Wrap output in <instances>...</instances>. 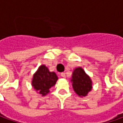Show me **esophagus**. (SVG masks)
Masks as SVG:
<instances>
[{
	"label": "esophagus",
	"instance_id": "obj_1",
	"mask_svg": "<svg viewBox=\"0 0 123 123\" xmlns=\"http://www.w3.org/2000/svg\"><path fill=\"white\" fill-rule=\"evenodd\" d=\"M61 76L62 78L66 77V74H65V73H61Z\"/></svg>",
	"mask_w": 123,
	"mask_h": 123
}]
</instances>
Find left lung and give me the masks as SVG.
Returning a JSON list of instances; mask_svg holds the SVG:
<instances>
[{
	"label": "left lung",
	"instance_id": "left-lung-1",
	"mask_svg": "<svg viewBox=\"0 0 123 123\" xmlns=\"http://www.w3.org/2000/svg\"><path fill=\"white\" fill-rule=\"evenodd\" d=\"M71 82L74 91L80 98L87 96L93 88V83L91 78L80 67H76L74 69Z\"/></svg>",
	"mask_w": 123,
	"mask_h": 123
}]
</instances>
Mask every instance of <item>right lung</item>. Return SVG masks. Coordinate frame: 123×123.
<instances>
[{"label":"right lung","mask_w":123,"mask_h":123,"mask_svg":"<svg viewBox=\"0 0 123 123\" xmlns=\"http://www.w3.org/2000/svg\"><path fill=\"white\" fill-rule=\"evenodd\" d=\"M58 79L55 72H49L48 67L41 65L33 74L31 86L36 93L45 96L50 92L49 89L56 85Z\"/></svg>","instance_id":"1"}]
</instances>
